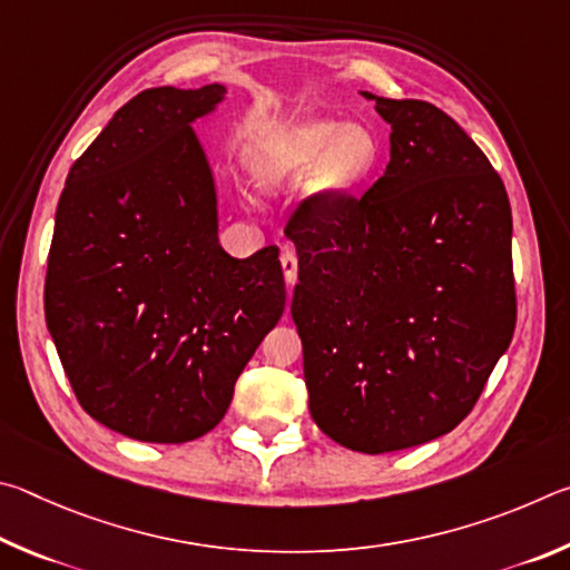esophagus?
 <instances>
[{"label":"esophagus","mask_w":570,"mask_h":570,"mask_svg":"<svg viewBox=\"0 0 570 570\" xmlns=\"http://www.w3.org/2000/svg\"><path fill=\"white\" fill-rule=\"evenodd\" d=\"M279 265H283L285 283L295 285L297 283V257L293 249H283V253H279Z\"/></svg>","instance_id":"1"}]
</instances>
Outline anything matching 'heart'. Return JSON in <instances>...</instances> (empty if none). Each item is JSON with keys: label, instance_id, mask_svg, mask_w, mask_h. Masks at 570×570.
<instances>
[{"label": "heart", "instance_id": "b5f03b06", "mask_svg": "<svg viewBox=\"0 0 570 570\" xmlns=\"http://www.w3.org/2000/svg\"><path fill=\"white\" fill-rule=\"evenodd\" d=\"M383 163L385 142L373 127L311 119L259 149L255 173L263 183H285L313 169L311 193L323 203H343L373 185Z\"/></svg>", "mask_w": 570, "mask_h": 570}]
</instances>
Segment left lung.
<instances>
[{
	"mask_svg": "<svg viewBox=\"0 0 570 570\" xmlns=\"http://www.w3.org/2000/svg\"><path fill=\"white\" fill-rule=\"evenodd\" d=\"M373 99L391 163L361 199L311 197L285 227L317 428L357 453L435 441L481 397L515 327L501 175L423 99Z\"/></svg>",
	"mask_w": 570,
	"mask_h": 570,
	"instance_id": "obj_1",
	"label": "left lung"
}]
</instances>
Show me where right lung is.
<instances>
[{
	"instance_id": "add662e5",
	"label": "right lung",
	"mask_w": 570,
	"mask_h": 570,
	"mask_svg": "<svg viewBox=\"0 0 570 570\" xmlns=\"http://www.w3.org/2000/svg\"><path fill=\"white\" fill-rule=\"evenodd\" d=\"M225 95L217 82L139 92L69 169L57 205L47 331L79 405L135 441L213 431L285 311L277 247L237 259L217 237L193 122Z\"/></svg>"
}]
</instances>
